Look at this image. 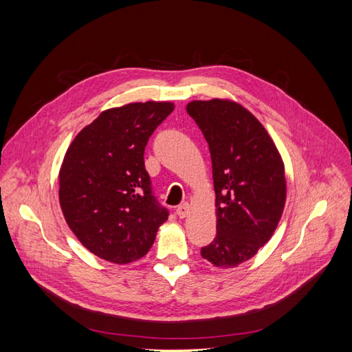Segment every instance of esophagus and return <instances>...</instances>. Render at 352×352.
Returning a JSON list of instances; mask_svg holds the SVG:
<instances>
[{
    "label": "esophagus",
    "mask_w": 352,
    "mask_h": 352,
    "mask_svg": "<svg viewBox=\"0 0 352 352\" xmlns=\"http://www.w3.org/2000/svg\"><path fill=\"white\" fill-rule=\"evenodd\" d=\"M189 204H182V206H179L177 208H176V212H177V216L180 217V219H185L188 214H189Z\"/></svg>",
    "instance_id": "34e87169"
}]
</instances>
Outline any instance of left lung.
Returning <instances> with one entry per match:
<instances>
[{"label":"left lung","instance_id":"left-lung-1","mask_svg":"<svg viewBox=\"0 0 352 352\" xmlns=\"http://www.w3.org/2000/svg\"><path fill=\"white\" fill-rule=\"evenodd\" d=\"M208 142L216 192V238L202 258L230 269L248 261L279 225L286 201L282 155L265 127L236 101L186 105Z\"/></svg>","mask_w":352,"mask_h":352}]
</instances>
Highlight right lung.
<instances>
[{
    "instance_id": "1",
    "label": "right lung",
    "mask_w": 352,
    "mask_h": 352,
    "mask_svg": "<svg viewBox=\"0 0 352 352\" xmlns=\"http://www.w3.org/2000/svg\"><path fill=\"white\" fill-rule=\"evenodd\" d=\"M173 110L170 101L104 110L67 148L58 173L63 216L83 247L102 260H140L168 217L151 194L144 151Z\"/></svg>"
}]
</instances>
